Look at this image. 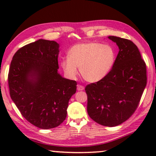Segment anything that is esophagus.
I'll return each instance as SVG.
<instances>
[{
  "label": "esophagus",
  "instance_id": "34e87169",
  "mask_svg": "<svg viewBox=\"0 0 156 156\" xmlns=\"http://www.w3.org/2000/svg\"><path fill=\"white\" fill-rule=\"evenodd\" d=\"M84 89V86H82V85H80L78 84L77 85V90L78 91H82Z\"/></svg>",
  "mask_w": 156,
  "mask_h": 156
}]
</instances>
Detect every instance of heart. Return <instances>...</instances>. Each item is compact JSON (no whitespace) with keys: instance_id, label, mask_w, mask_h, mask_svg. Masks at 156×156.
Wrapping results in <instances>:
<instances>
[{"instance_id":"b5f03b06","label":"heart","mask_w":156,"mask_h":156,"mask_svg":"<svg viewBox=\"0 0 156 156\" xmlns=\"http://www.w3.org/2000/svg\"><path fill=\"white\" fill-rule=\"evenodd\" d=\"M116 58V50L112 45L89 42L72 46L68 52V59H62L60 65L69 78H76L80 68L85 80L97 82L112 71Z\"/></svg>"}]
</instances>
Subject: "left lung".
Wrapping results in <instances>:
<instances>
[{"mask_svg":"<svg viewBox=\"0 0 156 156\" xmlns=\"http://www.w3.org/2000/svg\"><path fill=\"white\" fill-rule=\"evenodd\" d=\"M119 51L114 67L106 77L85 87L87 112L90 118L105 126H116L135 112L147 83L146 66L137 46L116 36Z\"/></svg>","mask_w":156,"mask_h":156,"instance_id":"obj_1","label":"left lung"}]
</instances>
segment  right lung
<instances>
[{
	"instance_id": "right-lung-1",
	"label": "right lung",
	"mask_w": 156,
	"mask_h": 156,
	"mask_svg": "<svg viewBox=\"0 0 156 156\" xmlns=\"http://www.w3.org/2000/svg\"><path fill=\"white\" fill-rule=\"evenodd\" d=\"M59 44L40 39L17 51L8 73L10 97L23 116L42 129L58 126L67 117L76 81L58 73Z\"/></svg>"
}]
</instances>
